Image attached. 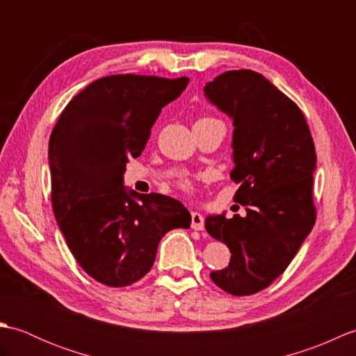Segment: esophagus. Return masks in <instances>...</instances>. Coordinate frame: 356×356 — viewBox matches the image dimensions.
I'll use <instances>...</instances> for the list:
<instances>
[{
  "instance_id": "34e87169",
  "label": "esophagus",
  "mask_w": 356,
  "mask_h": 356,
  "mask_svg": "<svg viewBox=\"0 0 356 356\" xmlns=\"http://www.w3.org/2000/svg\"><path fill=\"white\" fill-rule=\"evenodd\" d=\"M191 228L195 231H202L205 228V218H203V216L197 213V211L191 213Z\"/></svg>"
}]
</instances>
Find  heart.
I'll use <instances>...</instances> for the list:
<instances>
[{"label": "heart", "mask_w": 356, "mask_h": 356, "mask_svg": "<svg viewBox=\"0 0 356 356\" xmlns=\"http://www.w3.org/2000/svg\"><path fill=\"white\" fill-rule=\"evenodd\" d=\"M208 120H217V119H213V118H203V119H200V120H197V122H208ZM184 186L185 188H191V182H184Z\"/></svg>", "instance_id": "heart-1"}]
</instances>
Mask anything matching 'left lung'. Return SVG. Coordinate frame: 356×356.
<instances>
[{"label":"left lung","mask_w":356,"mask_h":356,"mask_svg":"<svg viewBox=\"0 0 356 356\" xmlns=\"http://www.w3.org/2000/svg\"><path fill=\"white\" fill-rule=\"evenodd\" d=\"M208 102L231 118L234 202L246 216L209 214L205 228L229 248V266L211 280L232 295H252L284 272L315 223L316 154L303 113L252 70H231L207 82Z\"/></svg>","instance_id":"8db88e82"}]
</instances>
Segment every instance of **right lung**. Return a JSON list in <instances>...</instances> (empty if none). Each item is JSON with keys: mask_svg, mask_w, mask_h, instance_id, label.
<instances>
[{"mask_svg": "<svg viewBox=\"0 0 356 356\" xmlns=\"http://www.w3.org/2000/svg\"><path fill=\"white\" fill-rule=\"evenodd\" d=\"M188 78L113 74L67 104L49 142L51 207L73 257L90 277L111 287L140 280L153 266L159 241L190 228L191 214L176 199L139 194L124 185L166 104Z\"/></svg>", "mask_w": 356, "mask_h": 356, "instance_id": "obj_1", "label": "right lung"}]
</instances>
